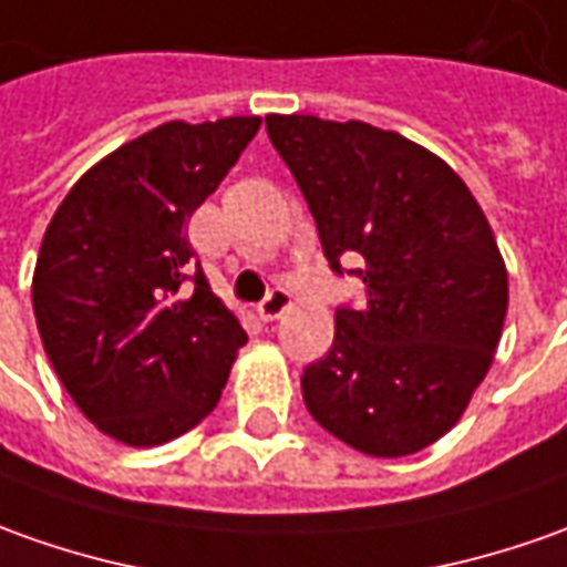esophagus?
Returning a JSON list of instances; mask_svg holds the SVG:
<instances>
[{
	"instance_id": "obj_1",
	"label": "esophagus",
	"mask_w": 567,
	"mask_h": 567,
	"mask_svg": "<svg viewBox=\"0 0 567 567\" xmlns=\"http://www.w3.org/2000/svg\"><path fill=\"white\" fill-rule=\"evenodd\" d=\"M288 307H291V295H288L285 288H272L267 298H264V303L257 307V313H260L264 322H272V319H279Z\"/></svg>"
}]
</instances>
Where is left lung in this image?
Returning a JSON list of instances; mask_svg holds the SVG:
<instances>
[{
  "instance_id": "left-lung-1",
  "label": "left lung",
  "mask_w": 567,
  "mask_h": 567,
  "mask_svg": "<svg viewBox=\"0 0 567 567\" xmlns=\"http://www.w3.org/2000/svg\"><path fill=\"white\" fill-rule=\"evenodd\" d=\"M334 272L360 254V310H334L303 403L379 460L419 453L460 422L494 363L509 276L481 204L437 154L372 123L269 114Z\"/></svg>"
}]
</instances>
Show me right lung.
Instances as JSON below:
<instances>
[{
	"label": "right lung",
	"instance_id": "obj_1",
	"mask_svg": "<svg viewBox=\"0 0 567 567\" xmlns=\"http://www.w3.org/2000/svg\"><path fill=\"white\" fill-rule=\"evenodd\" d=\"M257 130L260 117L161 123L92 164L42 235L33 313L45 357L80 413L121 444L195 429L248 341L186 226Z\"/></svg>",
	"mask_w": 567,
	"mask_h": 567
}]
</instances>
